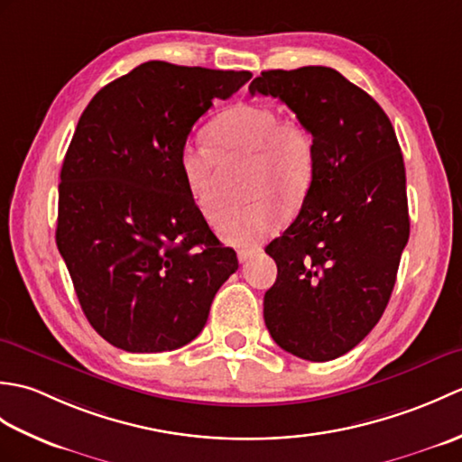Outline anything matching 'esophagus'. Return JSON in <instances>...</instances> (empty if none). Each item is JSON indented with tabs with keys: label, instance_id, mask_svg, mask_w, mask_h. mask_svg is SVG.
<instances>
[{
	"label": "esophagus",
	"instance_id": "esophagus-1",
	"mask_svg": "<svg viewBox=\"0 0 462 462\" xmlns=\"http://www.w3.org/2000/svg\"><path fill=\"white\" fill-rule=\"evenodd\" d=\"M260 254V248H256V250H240L238 252V262L240 263H246L248 260H252L254 256H258Z\"/></svg>",
	"mask_w": 462,
	"mask_h": 462
}]
</instances>
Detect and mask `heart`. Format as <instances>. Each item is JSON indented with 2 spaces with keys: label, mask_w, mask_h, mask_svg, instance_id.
Masks as SVG:
<instances>
[{
  "label": "heart",
  "mask_w": 462,
  "mask_h": 462,
  "mask_svg": "<svg viewBox=\"0 0 462 462\" xmlns=\"http://www.w3.org/2000/svg\"><path fill=\"white\" fill-rule=\"evenodd\" d=\"M206 141H186L176 164L186 192L204 218L220 208L218 159H250L244 176L248 202L224 210L216 222L218 236L236 248H258L296 210L318 174L316 139L301 123L282 121L262 105H234L206 129Z\"/></svg>",
  "instance_id": "heart-1"
}]
</instances>
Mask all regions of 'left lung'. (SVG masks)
Wrapping results in <instances>:
<instances>
[{
    "label": "left lung",
    "instance_id": "obj_1",
    "mask_svg": "<svg viewBox=\"0 0 462 462\" xmlns=\"http://www.w3.org/2000/svg\"><path fill=\"white\" fill-rule=\"evenodd\" d=\"M250 93L286 103L318 146L298 218L266 248L278 278L263 321L291 356L336 359L377 326L395 286L409 240L403 154L385 111L336 69L262 71Z\"/></svg>",
    "mask_w": 462,
    "mask_h": 462
}]
</instances>
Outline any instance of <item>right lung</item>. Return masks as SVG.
Segmentation results:
<instances>
[{"label":"right lung","instance_id":"obj_1","mask_svg":"<svg viewBox=\"0 0 462 462\" xmlns=\"http://www.w3.org/2000/svg\"><path fill=\"white\" fill-rule=\"evenodd\" d=\"M250 71L149 61L87 105L59 184L57 248L93 329L131 353L179 349L238 270L186 192L176 154Z\"/></svg>","mask_w":462,"mask_h":462}]
</instances>
